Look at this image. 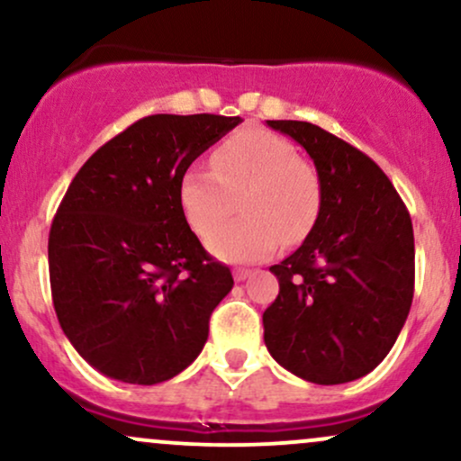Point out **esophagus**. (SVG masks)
I'll use <instances>...</instances> for the list:
<instances>
[{"instance_id": "esophagus-1", "label": "esophagus", "mask_w": 461, "mask_h": 461, "mask_svg": "<svg viewBox=\"0 0 461 461\" xmlns=\"http://www.w3.org/2000/svg\"><path fill=\"white\" fill-rule=\"evenodd\" d=\"M249 275H251V271H247V268H234V279H236V282H245Z\"/></svg>"}]
</instances>
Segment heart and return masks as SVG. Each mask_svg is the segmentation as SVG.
<instances>
[{"label": "heart", "instance_id": "heart-1", "mask_svg": "<svg viewBox=\"0 0 461 461\" xmlns=\"http://www.w3.org/2000/svg\"><path fill=\"white\" fill-rule=\"evenodd\" d=\"M212 168L193 167L179 179L184 219L197 236H210L240 197L245 216L221 227L208 247L225 262H260L279 245L299 242L321 212V179L297 147L268 131L249 130L227 139Z\"/></svg>", "mask_w": 461, "mask_h": 461}]
</instances>
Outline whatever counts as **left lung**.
Instances as JSON below:
<instances>
[{
	"label": "left lung",
	"mask_w": 461,
	"mask_h": 461,
	"mask_svg": "<svg viewBox=\"0 0 461 461\" xmlns=\"http://www.w3.org/2000/svg\"><path fill=\"white\" fill-rule=\"evenodd\" d=\"M267 123L314 160L321 212L303 245L271 267L279 294L262 314L264 342L305 382H353L388 356L410 314V212L366 153L305 121Z\"/></svg>",
	"instance_id": "8db88e82"
}]
</instances>
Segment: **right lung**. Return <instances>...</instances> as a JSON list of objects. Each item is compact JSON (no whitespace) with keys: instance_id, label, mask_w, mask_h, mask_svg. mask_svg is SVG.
<instances>
[{"instance_id":"1","label":"right lung","mask_w":461,"mask_h":461,"mask_svg":"<svg viewBox=\"0 0 461 461\" xmlns=\"http://www.w3.org/2000/svg\"><path fill=\"white\" fill-rule=\"evenodd\" d=\"M240 116L151 114L73 177L50 230L51 299L76 351L110 379L153 385L194 362L234 285L179 208L188 167Z\"/></svg>"}]
</instances>
